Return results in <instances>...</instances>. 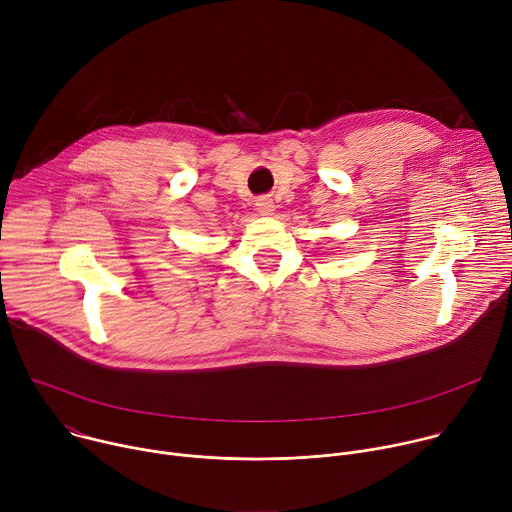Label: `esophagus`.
<instances>
[{
	"instance_id": "1",
	"label": "esophagus",
	"mask_w": 512,
	"mask_h": 512,
	"mask_svg": "<svg viewBox=\"0 0 512 512\" xmlns=\"http://www.w3.org/2000/svg\"><path fill=\"white\" fill-rule=\"evenodd\" d=\"M255 206H257V210H259L263 216L273 214V208H275V204H273V200H271L269 196H259V198L255 200Z\"/></svg>"
}]
</instances>
